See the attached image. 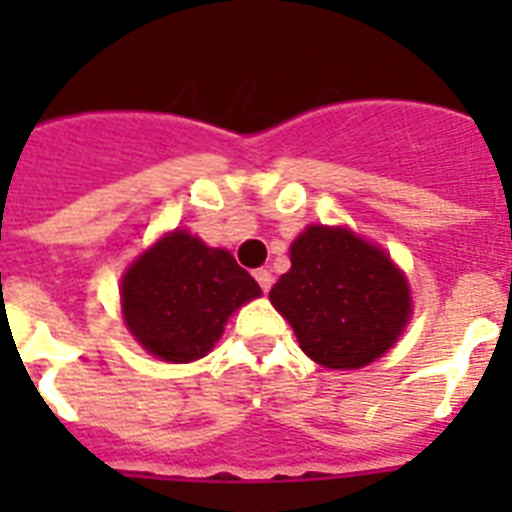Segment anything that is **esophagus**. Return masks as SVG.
Returning a JSON list of instances; mask_svg holds the SVG:
<instances>
[{
  "label": "esophagus",
  "instance_id": "obj_1",
  "mask_svg": "<svg viewBox=\"0 0 512 512\" xmlns=\"http://www.w3.org/2000/svg\"><path fill=\"white\" fill-rule=\"evenodd\" d=\"M255 281L260 284V289H263V292H268V289H271V284H273L271 271H263V268H260V271H255Z\"/></svg>",
  "mask_w": 512,
  "mask_h": 512
}]
</instances>
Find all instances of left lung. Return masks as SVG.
<instances>
[{
    "instance_id": "8db88e82",
    "label": "left lung",
    "mask_w": 512,
    "mask_h": 512,
    "mask_svg": "<svg viewBox=\"0 0 512 512\" xmlns=\"http://www.w3.org/2000/svg\"><path fill=\"white\" fill-rule=\"evenodd\" d=\"M289 260L271 303L316 364L358 369L398 340L412 303L406 279L382 249L345 228L311 225Z\"/></svg>"
}]
</instances>
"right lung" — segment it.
Returning <instances> with one entry per match:
<instances>
[{"label": "right lung", "mask_w": 512, "mask_h": 512, "mask_svg": "<svg viewBox=\"0 0 512 512\" xmlns=\"http://www.w3.org/2000/svg\"><path fill=\"white\" fill-rule=\"evenodd\" d=\"M257 281L225 249L185 231L170 233L124 273L122 305L135 340L154 356L185 364L207 353Z\"/></svg>", "instance_id": "obj_1"}]
</instances>
